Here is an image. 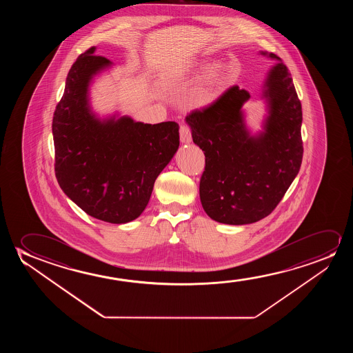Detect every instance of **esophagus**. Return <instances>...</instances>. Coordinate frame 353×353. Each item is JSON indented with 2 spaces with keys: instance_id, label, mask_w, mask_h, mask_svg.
<instances>
[{
  "instance_id": "esophagus-1",
  "label": "esophagus",
  "mask_w": 353,
  "mask_h": 353,
  "mask_svg": "<svg viewBox=\"0 0 353 353\" xmlns=\"http://www.w3.org/2000/svg\"><path fill=\"white\" fill-rule=\"evenodd\" d=\"M179 139L182 143H190L192 142V132L187 125H181L179 128Z\"/></svg>"
}]
</instances>
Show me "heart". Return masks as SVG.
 Returning a JSON list of instances; mask_svg holds the SVG:
<instances>
[{
    "label": "heart",
    "instance_id": "heart-1",
    "mask_svg": "<svg viewBox=\"0 0 353 353\" xmlns=\"http://www.w3.org/2000/svg\"><path fill=\"white\" fill-rule=\"evenodd\" d=\"M208 68H210V63L206 61H193L179 68V73L181 76H187ZM222 68L219 65H214L213 68L208 70L203 81L199 83L198 87L195 88L194 92L190 94L187 105L190 108H201V107L208 106L217 97L218 92L222 87Z\"/></svg>",
    "mask_w": 353,
    "mask_h": 353
}]
</instances>
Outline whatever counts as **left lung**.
Wrapping results in <instances>:
<instances>
[{"instance_id":"obj_1","label":"left lung","mask_w":353,"mask_h":353,"mask_svg":"<svg viewBox=\"0 0 353 353\" xmlns=\"http://www.w3.org/2000/svg\"><path fill=\"white\" fill-rule=\"evenodd\" d=\"M263 83L266 114L252 132L243 105L250 92L237 85L201 111L185 117L194 143L203 150L200 200L205 212L223 224L243 225L269 216L299 172L303 160V112L290 71L277 55Z\"/></svg>"}]
</instances>
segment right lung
I'll list each match as a JSON object with an SVG mask.
<instances>
[{
    "label": "right lung",
    "mask_w": 353,
    "mask_h": 353,
    "mask_svg": "<svg viewBox=\"0 0 353 353\" xmlns=\"http://www.w3.org/2000/svg\"><path fill=\"white\" fill-rule=\"evenodd\" d=\"M95 50L88 49L73 63L54 112L55 176L84 212L123 224L145 211L155 179L179 150V126L174 121L145 124L119 112L99 116L90 85L113 63Z\"/></svg>",
    "instance_id": "right-lung-1"
}]
</instances>
